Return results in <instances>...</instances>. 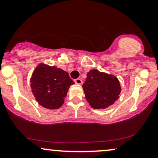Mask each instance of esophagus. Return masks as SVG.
<instances>
[{
	"label": "esophagus",
	"instance_id": "1",
	"mask_svg": "<svg viewBox=\"0 0 158 158\" xmlns=\"http://www.w3.org/2000/svg\"><path fill=\"white\" fill-rule=\"evenodd\" d=\"M74 81H75L76 84H77V85H81V84H82V80H81V79H75V80H74Z\"/></svg>",
	"mask_w": 158,
	"mask_h": 158
}]
</instances>
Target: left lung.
Segmentation results:
<instances>
[{
    "label": "left lung",
    "mask_w": 158,
    "mask_h": 158,
    "mask_svg": "<svg viewBox=\"0 0 158 158\" xmlns=\"http://www.w3.org/2000/svg\"><path fill=\"white\" fill-rule=\"evenodd\" d=\"M85 98L95 109H104L119 99L121 86L117 77L94 69L87 73L82 85Z\"/></svg>",
    "instance_id": "obj_1"
}]
</instances>
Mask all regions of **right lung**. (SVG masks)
Masks as SVG:
<instances>
[{"label": "right lung", "instance_id": "1", "mask_svg": "<svg viewBox=\"0 0 158 158\" xmlns=\"http://www.w3.org/2000/svg\"><path fill=\"white\" fill-rule=\"evenodd\" d=\"M30 87L36 101L48 109H57L62 106L68 89L74 81L68 72L41 63L30 79Z\"/></svg>", "mask_w": 158, "mask_h": 158}]
</instances>
